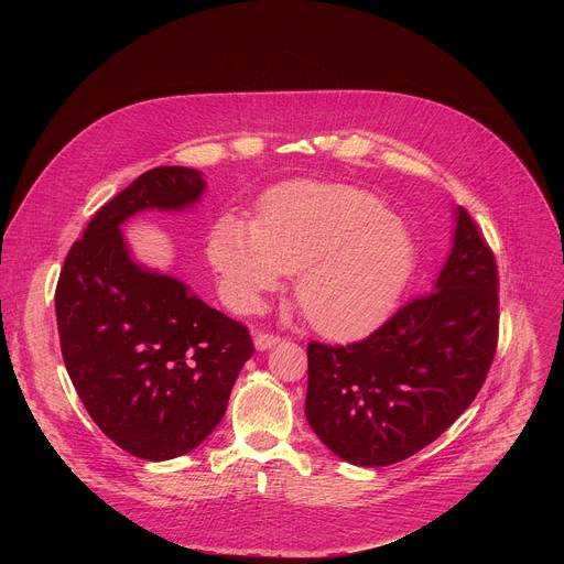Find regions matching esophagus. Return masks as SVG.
I'll return each instance as SVG.
<instances>
[{
	"instance_id": "1",
	"label": "esophagus",
	"mask_w": 564,
	"mask_h": 564,
	"mask_svg": "<svg viewBox=\"0 0 564 564\" xmlns=\"http://www.w3.org/2000/svg\"><path fill=\"white\" fill-rule=\"evenodd\" d=\"M279 341H281V337H279V335H270V333H259V335L254 337L257 350H270V348H274Z\"/></svg>"
}]
</instances>
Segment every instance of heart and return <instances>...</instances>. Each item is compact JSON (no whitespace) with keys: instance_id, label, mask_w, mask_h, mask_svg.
<instances>
[{"instance_id":"obj_1","label":"heart","mask_w":564,"mask_h":564,"mask_svg":"<svg viewBox=\"0 0 564 564\" xmlns=\"http://www.w3.org/2000/svg\"><path fill=\"white\" fill-rule=\"evenodd\" d=\"M209 261L227 301L250 312L294 274V299L328 337L361 335L394 310L417 268L411 227L381 198L344 185L294 183L274 192L254 229L223 216Z\"/></svg>"}]
</instances>
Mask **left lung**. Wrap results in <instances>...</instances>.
<instances>
[{"label": "left lung", "instance_id": "obj_1", "mask_svg": "<svg viewBox=\"0 0 564 564\" xmlns=\"http://www.w3.org/2000/svg\"><path fill=\"white\" fill-rule=\"evenodd\" d=\"M498 268L464 207L433 292L364 341L307 344L305 420L337 457L388 466L435 442L487 379L498 346Z\"/></svg>", "mask_w": 564, "mask_h": 564}]
</instances>
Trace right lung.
I'll list each match as a JSON object with an SVG mask.
<instances>
[{
    "label": "right lung",
    "instance_id": "add662e5",
    "mask_svg": "<svg viewBox=\"0 0 564 564\" xmlns=\"http://www.w3.org/2000/svg\"><path fill=\"white\" fill-rule=\"evenodd\" d=\"M203 192L196 170L144 172L98 209L55 290L64 366L87 413L122 451L149 462L189 453L218 426L254 352L243 324L183 281L135 263L120 229L144 209H189Z\"/></svg>",
    "mask_w": 564,
    "mask_h": 564
}]
</instances>
